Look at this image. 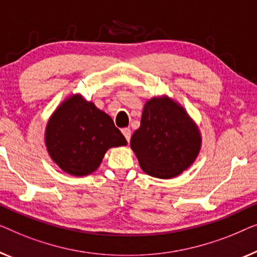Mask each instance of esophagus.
<instances>
[{
  "mask_svg": "<svg viewBox=\"0 0 257 257\" xmlns=\"http://www.w3.org/2000/svg\"><path fill=\"white\" fill-rule=\"evenodd\" d=\"M121 132H122V134H123V136L125 137V140H127L129 142L130 136H132V132H130V129L129 128H123L121 130Z\"/></svg>",
  "mask_w": 257,
  "mask_h": 257,
  "instance_id": "obj_1",
  "label": "esophagus"
}]
</instances>
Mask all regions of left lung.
Segmentation results:
<instances>
[{
    "mask_svg": "<svg viewBox=\"0 0 257 257\" xmlns=\"http://www.w3.org/2000/svg\"><path fill=\"white\" fill-rule=\"evenodd\" d=\"M130 147L144 172L170 179L197 160L201 134L182 104L168 95L155 96L144 104L141 125L133 134Z\"/></svg>",
    "mask_w": 257,
    "mask_h": 257,
    "instance_id": "1",
    "label": "left lung"
}]
</instances>
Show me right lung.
<instances>
[{"label": "right lung", "instance_id": "add662e5", "mask_svg": "<svg viewBox=\"0 0 257 257\" xmlns=\"http://www.w3.org/2000/svg\"><path fill=\"white\" fill-rule=\"evenodd\" d=\"M44 139L52 161L75 177L97 170L108 149L127 146L109 115L80 94L68 96L56 108L46 124Z\"/></svg>", "mask_w": 257, "mask_h": 257}]
</instances>
